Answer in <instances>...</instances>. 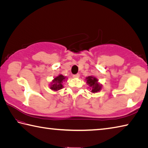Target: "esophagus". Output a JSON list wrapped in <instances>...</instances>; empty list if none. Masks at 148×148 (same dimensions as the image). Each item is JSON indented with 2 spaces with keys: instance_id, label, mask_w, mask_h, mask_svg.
<instances>
[{
  "instance_id": "esophagus-1",
  "label": "esophagus",
  "mask_w": 148,
  "mask_h": 148,
  "mask_svg": "<svg viewBox=\"0 0 148 148\" xmlns=\"http://www.w3.org/2000/svg\"><path fill=\"white\" fill-rule=\"evenodd\" d=\"M73 77L74 78H79L80 77V75L79 73H77V74H75L73 75Z\"/></svg>"
}]
</instances>
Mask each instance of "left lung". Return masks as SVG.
<instances>
[{"mask_svg":"<svg viewBox=\"0 0 148 148\" xmlns=\"http://www.w3.org/2000/svg\"><path fill=\"white\" fill-rule=\"evenodd\" d=\"M87 79V83L90 85V87L92 88L91 92L93 93H96V92L100 91L101 86H100L98 83H97V79L94 77H88L86 78Z\"/></svg>","mask_w":148,"mask_h":148,"instance_id":"1","label":"left lung"}]
</instances>
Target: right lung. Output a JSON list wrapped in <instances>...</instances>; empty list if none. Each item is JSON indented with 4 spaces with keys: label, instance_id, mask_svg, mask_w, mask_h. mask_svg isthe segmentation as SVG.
Wrapping results in <instances>:
<instances>
[{
    "label": "right lung",
    "instance_id": "1",
    "mask_svg": "<svg viewBox=\"0 0 148 148\" xmlns=\"http://www.w3.org/2000/svg\"><path fill=\"white\" fill-rule=\"evenodd\" d=\"M65 79V77L62 75H58V77H55V79L53 81V84L51 86V89L53 90L57 91L60 90L63 88L62 83L64 80Z\"/></svg>",
    "mask_w": 148,
    "mask_h": 148
}]
</instances>
